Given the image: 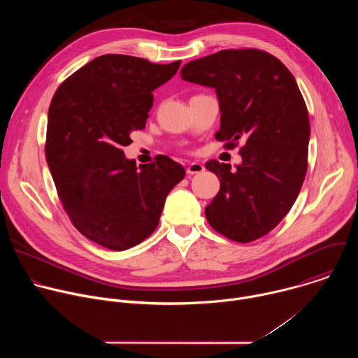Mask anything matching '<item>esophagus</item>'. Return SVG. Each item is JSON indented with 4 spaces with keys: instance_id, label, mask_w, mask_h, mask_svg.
Returning <instances> with one entry per match:
<instances>
[{
    "instance_id": "1",
    "label": "esophagus",
    "mask_w": 358,
    "mask_h": 358,
    "mask_svg": "<svg viewBox=\"0 0 358 358\" xmlns=\"http://www.w3.org/2000/svg\"><path fill=\"white\" fill-rule=\"evenodd\" d=\"M203 170H206V167H203L201 163H191V164L187 167V174H188V176H194V174L202 173Z\"/></svg>"
}]
</instances>
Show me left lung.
I'll use <instances>...</instances> for the list:
<instances>
[{"label":"left lung","mask_w":358,"mask_h":358,"mask_svg":"<svg viewBox=\"0 0 358 358\" xmlns=\"http://www.w3.org/2000/svg\"><path fill=\"white\" fill-rule=\"evenodd\" d=\"M187 82L214 87L221 127L215 138L239 150L242 163L210 160L221 181L206 208L210 225L231 241L248 243L272 231L290 211L308 171L310 123L290 71L265 50L224 49L188 62Z\"/></svg>","instance_id":"obj_1"}]
</instances>
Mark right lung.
Returning a JSON list of instances; mask_svg holds the SVG:
<instances>
[{
  "instance_id": "add662e5",
  "label": "right lung",
  "mask_w": 358,
  "mask_h": 358,
  "mask_svg": "<svg viewBox=\"0 0 358 358\" xmlns=\"http://www.w3.org/2000/svg\"><path fill=\"white\" fill-rule=\"evenodd\" d=\"M180 64L101 55L50 101L45 156L58 196L75 228L108 249L126 250L155 232L169 192L185 176L167 156L137 167L123 151L130 133L145 127L152 90Z\"/></svg>"
}]
</instances>
